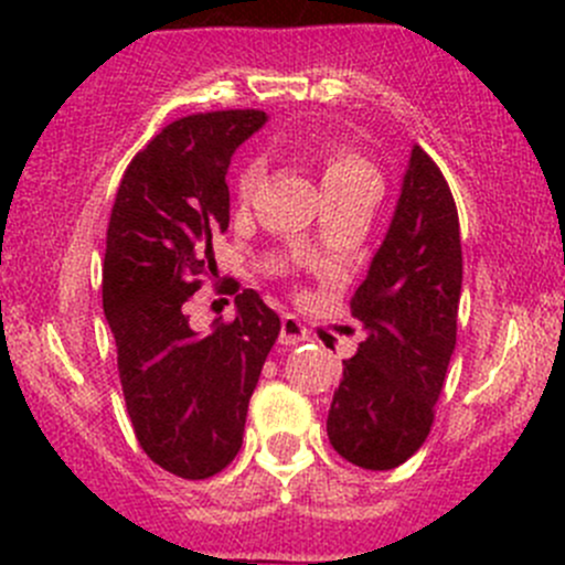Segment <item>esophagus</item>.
<instances>
[{
	"mask_svg": "<svg viewBox=\"0 0 565 565\" xmlns=\"http://www.w3.org/2000/svg\"><path fill=\"white\" fill-rule=\"evenodd\" d=\"M278 341L287 347H295V344H300V341H309V330L300 324V319L287 315L281 319V335H278Z\"/></svg>",
	"mask_w": 565,
	"mask_h": 565,
	"instance_id": "esophagus-1",
	"label": "esophagus"
}]
</instances>
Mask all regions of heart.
I'll return each instance as SVG.
<instances>
[{
  "instance_id": "heart-1",
  "label": "heart",
  "mask_w": 565,
  "mask_h": 565,
  "mask_svg": "<svg viewBox=\"0 0 565 565\" xmlns=\"http://www.w3.org/2000/svg\"><path fill=\"white\" fill-rule=\"evenodd\" d=\"M317 167H319V177H322L324 193L335 191V188L352 185V182L358 180H366V177H377L366 158H361L355 150L341 145L322 147L317 156ZM259 180H262V163L248 161L246 167L241 169V174H237V196L248 199L250 193L256 191V185H259Z\"/></svg>"
}]
</instances>
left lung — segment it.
<instances>
[{
    "instance_id": "obj_1",
    "label": "left lung",
    "mask_w": 565,
    "mask_h": 565,
    "mask_svg": "<svg viewBox=\"0 0 565 565\" xmlns=\"http://www.w3.org/2000/svg\"><path fill=\"white\" fill-rule=\"evenodd\" d=\"M459 295L457 202L415 145L388 235L350 300L363 341L328 413V440L347 461L393 470L424 446L457 347Z\"/></svg>"
}]
</instances>
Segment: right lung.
I'll use <instances>...</instances> for the list:
<instances>
[{"mask_svg": "<svg viewBox=\"0 0 565 565\" xmlns=\"http://www.w3.org/2000/svg\"><path fill=\"white\" fill-rule=\"evenodd\" d=\"M265 119L259 108L174 119L128 163L108 218L104 315L125 407L147 457L188 481L237 457L248 398L281 330L254 289L235 296V319L210 335L185 315L215 273L213 237L230 226L232 152Z\"/></svg>", "mask_w": 565, "mask_h": 565, "instance_id": "1", "label": "right lung"}]
</instances>
